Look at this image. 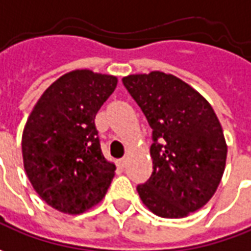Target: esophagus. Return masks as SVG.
Masks as SVG:
<instances>
[{
  "instance_id": "1",
  "label": "esophagus",
  "mask_w": 251,
  "mask_h": 251,
  "mask_svg": "<svg viewBox=\"0 0 251 251\" xmlns=\"http://www.w3.org/2000/svg\"><path fill=\"white\" fill-rule=\"evenodd\" d=\"M126 164H127V160H126V158H121V160L118 161V165H119L121 168H125Z\"/></svg>"
}]
</instances>
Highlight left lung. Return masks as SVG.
<instances>
[{
	"label": "left lung",
	"instance_id": "left-lung-1",
	"mask_svg": "<svg viewBox=\"0 0 251 251\" xmlns=\"http://www.w3.org/2000/svg\"><path fill=\"white\" fill-rule=\"evenodd\" d=\"M152 129V174L137 186L143 204L162 218H183L211 200L228 146L211 104L176 76L152 71L122 79Z\"/></svg>",
	"mask_w": 251,
	"mask_h": 251
}]
</instances>
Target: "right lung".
Masks as SVG:
<instances>
[{
    "mask_svg": "<svg viewBox=\"0 0 251 251\" xmlns=\"http://www.w3.org/2000/svg\"><path fill=\"white\" fill-rule=\"evenodd\" d=\"M117 84L112 75L68 72L48 86L26 121L23 167L36 193L58 211L77 215L90 210L115 176L94 119Z\"/></svg>",
    "mask_w": 251,
    "mask_h": 251,
    "instance_id": "add662e5",
    "label": "right lung"
}]
</instances>
